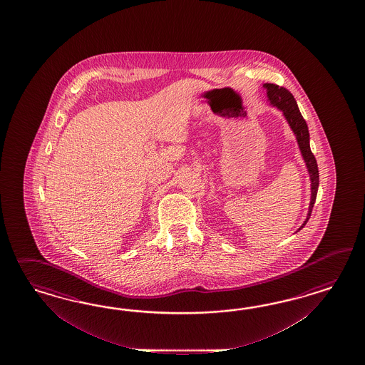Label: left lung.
<instances>
[{"label":"left lung","instance_id":"8db88e82","mask_svg":"<svg viewBox=\"0 0 365 365\" xmlns=\"http://www.w3.org/2000/svg\"><path fill=\"white\" fill-rule=\"evenodd\" d=\"M264 87L267 91V98L270 100V103L284 112L289 125L292 127L293 133L297 138L301 154L304 156V160H305L308 171H309L310 180H312V197H310L308 217H307V221L304 222L302 226L299 227V230H301L307 225V222L309 221L310 214L313 210L316 197H317V190H319V167H317L314 155L310 151L308 125H307V122L304 120V118L299 112L297 103L293 98V95L287 88L279 87L277 84H269V83L265 84Z\"/></svg>","mask_w":365,"mask_h":365}]
</instances>
